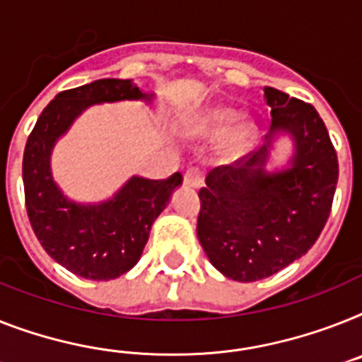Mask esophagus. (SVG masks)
<instances>
[{
	"label": "esophagus",
	"instance_id": "obj_1",
	"mask_svg": "<svg viewBox=\"0 0 362 362\" xmlns=\"http://www.w3.org/2000/svg\"><path fill=\"white\" fill-rule=\"evenodd\" d=\"M185 185L192 188H199L203 185V174L199 168H188L183 175Z\"/></svg>",
	"mask_w": 362,
	"mask_h": 362
}]
</instances>
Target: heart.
Wrapping results in <instances>:
<instances>
[{"label":"heart","mask_w":362,"mask_h":362,"mask_svg":"<svg viewBox=\"0 0 362 362\" xmlns=\"http://www.w3.org/2000/svg\"><path fill=\"white\" fill-rule=\"evenodd\" d=\"M238 110L231 107H213L207 109L194 122L192 131L198 136L216 139L226 132L222 139V153L226 157H238L246 153L257 140V125L252 120H240L238 124ZM234 123L235 125L233 126Z\"/></svg>","instance_id":"b5f03b06"}]
</instances>
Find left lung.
<instances>
[{
    "label": "left lung",
    "mask_w": 362,
    "mask_h": 362,
    "mask_svg": "<svg viewBox=\"0 0 362 362\" xmlns=\"http://www.w3.org/2000/svg\"><path fill=\"white\" fill-rule=\"evenodd\" d=\"M272 107L267 144L231 166L209 172L199 190L198 238L216 270L235 281L274 276L309 252L333 205L339 160L316 109L264 86ZM288 132L295 140L291 166L268 175L271 140Z\"/></svg>",
    "instance_id": "left-lung-1"
}]
</instances>
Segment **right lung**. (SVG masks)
Segmentation results:
<instances>
[{
    "instance_id": "obj_1",
    "label": "right lung",
    "mask_w": 362,
    "mask_h": 362,
    "mask_svg": "<svg viewBox=\"0 0 362 362\" xmlns=\"http://www.w3.org/2000/svg\"><path fill=\"white\" fill-rule=\"evenodd\" d=\"M151 98L131 79H98L57 94L27 139L22 168L27 216L47 255L76 276L109 281L131 270L142 255L155 218L168 205L183 175H133L115 198L83 205L68 199L53 181V146L90 105Z\"/></svg>"
}]
</instances>
